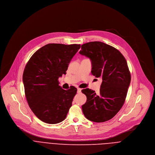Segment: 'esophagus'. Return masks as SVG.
<instances>
[{"instance_id": "1", "label": "esophagus", "mask_w": 155, "mask_h": 155, "mask_svg": "<svg viewBox=\"0 0 155 155\" xmlns=\"http://www.w3.org/2000/svg\"><path fill=\"white\" fill-rule=\"evenodd\" d=\"M81 91V88H77V93H80Z\"/></svg>"}]
</instances>
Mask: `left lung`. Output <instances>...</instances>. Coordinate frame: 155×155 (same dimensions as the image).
Segmentation results:
<instances>
[{
  "label": "left lung",
  "instance_id": "obj_1",
  "mask_svg": "<svg viewBox=\"0 0 155 155\" xmlns=\"http://www.w3.org/2000/svg\"><path fill=\"white\" fill-rule=\"evenodd\" d=\"M79 53L91 59V74L102 79L98 94L89 88L81 90L87 98L83 113L90 121H107L120 111L126 97L130 82L126 60L117 49L101 41L83 44Z\"/></svg>",
  "mask_w": 155,
  "mask_h": 155
}]
</instances>
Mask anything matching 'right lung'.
I'll return each mask as SVG.
<instances>
[{"label": "right lung", "mask_w": 155, "mask_h": 155, "mask_svg": "<svg viewBox=\"0 0 155 155\" xmlns=\"http://www.w3.org/2000/svg\"><path fill=\"white\" fill-rule=\"evenodd\" d=\"M81 45L49 43L38 50L24 70L23 81L29 107L41 121L48 124L65 120L77 89H62L58 78L66 74L68 65Z\"/></svg>", "instance_id": "obj_1"}]
</instances>
